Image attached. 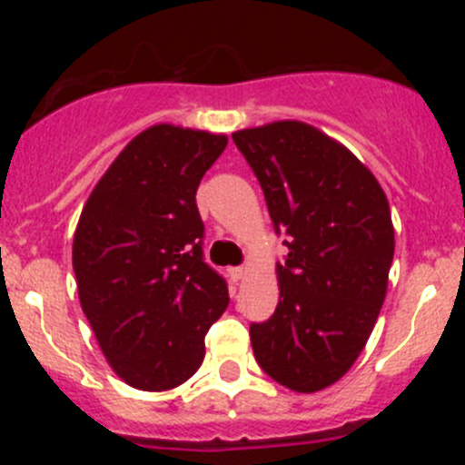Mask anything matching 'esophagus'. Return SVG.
I'll use <instances>...</instances> for the list:
<instances>
[{"label":"esophagus","mask_w":465,"mask_h":465,"mask_svg":"<svg viewBox=\"0 0 465 465\" xmlns=\"http://www.w3.org/2000/svg\"><path fill=\"white\" fill-rule=\"evenodd\" d=\"M245 274H247V270H245V267H229V276H232L233 281H241V279H245Z\"/></svg>","instance_id":"1"}]
</instances>
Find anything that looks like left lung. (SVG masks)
Wrapping results in <instances>:
<instances>
[{
	"label": "left lung",
	"instance_id": "1",
	"mask_svg": "<svg viewBox=\"0 0 465 465\" xmlns=\"http://www.w3.org/2000/svg\"><path fill=\"white\" fill-rule=\"evenodd\" d=\"M232 139L259 177L274 229L288 233L274 315L250 326L256 362L292 391H322L353 367L387 297V195L346 145L303 121Z\"/></svg>",
	"mask_w": 465,
	"mask_h": 465
}]
</instances>
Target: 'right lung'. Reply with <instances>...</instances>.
I'll list each match as a JSON object with an SVG mask.
<instances>
[{"instance_id": "obj_1", "label": "right lung", "mask_w": 465, "mask_h": 465, "mask_svg": "<svg viewBox=\"0 0 465 465\" xmlns=\"http://www.w3.org/2000/svg\"><path fill=\"white\" fill-rule=\"evenodd\" d=\"M227 134L157 124L110 163L83 206L72 261L78 299L125 384L166 391L204 360L227 283L203 259L195 191Z\"/></svg>"}]
</instances>
